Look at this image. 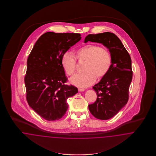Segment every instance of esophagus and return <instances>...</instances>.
Instances as JSON below:
<instances>
[{"instance_id":"esophagus-1","label":"esophagus","mask_w":156,"mask_h":156,"mask_svg":"<svg viewBox=\"0 0 156 156\" xmlns=\"http://www.w3.org/2000/svg\"><path fill=\"white\" fill-rule=\"evenodd\" d=\"M85 89H81V88H79L78 89V91H85Z\"/></svg>"}]
</instances>
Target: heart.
<instances>
[{
  "instance_id": "b5f03b06",
  "label": "heart",
  "mask_w": 156,
  "mask_h": 156,
  "mask_svg": "<svg viewBox=\"0 0 156 156\" xmlns=\"http://www.w3.org/2000/svg\"><path fill=\"white\" fill-rule=\"evenodd\" d=\"M76 58L79 61H86L83 73L70 78L72 84L85 87L93 84L97 77L101 78L106 76L112 63L109 50L97 44H87L76 52ZM62 65L68 76H73L76 70V61L70 52H65L62 58Z\"/></svg>"
}]
</instances>
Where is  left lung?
I'll list each match as a JSON object with an SVG mask.
<instances>
[{
	"mask_svg": "<svg viewBox=\"0 0 156 156\" xmlns=\"http://www.w3.org/2000/svg\"><path fill=\"white\" fill-rule=\"evenodd\" d=\"M88 41L103 44L109 48L112 56V63L108 73L93 87L97 100L89 105L90 113L94 117L107 120L118 113L128 102L133 77L132 60L121 40L114 33L89 34L85 43Z\"/></svg>",
	"mask_w": 156,
	"mask_h": 156,
	"instance_id": "obj_1",
	"label": "left lung"
}]
</instances>
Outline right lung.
<instances>
[{"mask_svg":"<svg viewBox=\"0 0 156 156\" xmlns=\"http://www.w3.org/2000/svg\"><path fill=\"white\" fill-rule=\"evenodd\" d=\"M81 39L80 34H43L35 43L27 62L24 76L29 106L43 118L54 121L65 114L68 98L78 93L62 65L63 55Z\"/></svg>","mask_w":156,"mask_h":156,"instance_id":"add662e5","label":"right lung"}]
</instances>
